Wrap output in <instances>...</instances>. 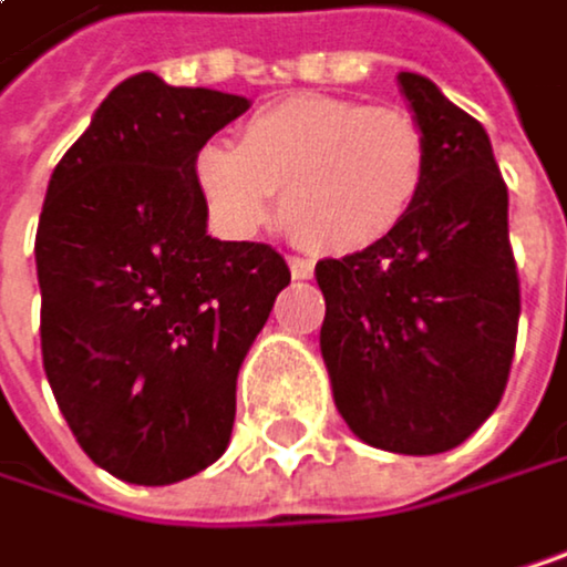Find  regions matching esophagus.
<instances>
[{"label":"esophagus","mask_w":567,"mask_h":567,"mask_svg":"<svg viewBox=\"0 0 567 567\" xmlns=\"http://www.w3.org/2000/svg\"><path fill=\"white\" fill-rule=\"evenodd\" d=\"M289 268H292V278H312L316 265L309 258H289Z\"/></svg>","instance_id":"esophagus-1"}]
</instances>
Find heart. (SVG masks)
<instances>
[{"instance_id": "obj_1", "label": "heart", "mask_w": 567, "mask_h": 567, "mask_svg": "<svg viewBox=\"0 0 567 567\" xmlns=\"http://www.w3.org/2000/svg\"><path fill=\"white\" fill-rule=\"evenodd\" d=\"M426 171V137L410 113L322 93L258 110L238 147L212 141L194 154V184L225 231H255L278 194L281 228L316 255H359L393 238Z\"/></svg>"}]
</instances>
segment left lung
<instances>
[{
	"mask_svg": "<svg viewBox=\"0 0 567 567\" xmlns=\"http://www.w3.org/2000/svg\"><path fill=\"white\" fill-rule=\"evenodd\" d=\"M396 83L426 137V187L393 238L316 265L319 346L349 430L370 447L430 457L497 410L520 286L487 131L426 76Z\"/></svg>",
	"mask_w": 567,
	"mask_h": 567,
	"instance_id": "1",
	"label": "left lung"
}]
</instances>
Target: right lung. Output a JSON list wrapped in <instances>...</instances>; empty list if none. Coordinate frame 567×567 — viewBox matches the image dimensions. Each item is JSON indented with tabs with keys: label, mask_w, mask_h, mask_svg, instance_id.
I'll return each instance as SVG.
<instances>
[{
	"label": "right lung",
	"mask_w": 567,
	"mask_h": 567,
	"mask_svg": "<svg viewBox=\"0 0 567 567\" xmlns=\"http://www.w3.org/2000/svg\"><path fill=\"white\" fill-rule=\"evenodd\" d=\"M248 106L137 73L47 187L43 370L83 454L127 484H177L225 454L238 370L292 278L271 245L212 238L194 184V154Z\"/></svg>",
	"instance_id": "add662e5"
}]
</instances>
